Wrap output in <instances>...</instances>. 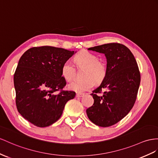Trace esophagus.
Segmentation results:
<instances>
[{"instance_id": "esophagus-1", "label": "esophagus", "mask_w": 158, "mask_h": 158, "mask_svg": "<svg viewBox=\"0 0 158 158\" xmlns=\"http://www.w3.org/2000/svg\"><path fill=\"white\" fill-rule=\"evenodd\" d=\"M84 94H80V93H77V95H76V96L77 97V98H81V97H83L84 96Z\"/></svg>"}]
</instances>
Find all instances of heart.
<instances>
[{
    "label": "heart",
    "mask_w": 158,
    "mask_h": 158,
    "mask_svg": "<svg viewBox=\"0 0 158 158\" xmlns=\"http://www.w3.org/2000/svg\"><path fill=\"white\" fill-rule=\"evenodd\" d=\"M74 63L79 68H85L83 81H75L68 85L69 89L78 93L90 90L94 87V82L99 83L103 80L106 74V65L99 60L96 55L87 51H82L74 58ZM61 75L67 81H71L75 77V69L69 60H66L61 67Z\"/></svg>",
    "instance_id": "heart-1"
}]
</instances>
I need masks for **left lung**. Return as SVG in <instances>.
I'll list each match as a JSON object with an SVG mask.
<instances>
[{
  "mask_svg": "<svg viewBox=\"0 0 158 158\" xmlns=\"http://www.w3.org/2000/svg\"><path fill=\"white\" fill-rule=\"evenodd\" d=\"M88 50L105 54L107 68L102 83L91 94L94 103L86 110L87 115L98 126L110 127L126 116L135 102L140 84L139 68L131 51L122 44L107 43Z\"/></svg>",
  "mask_w": 158,
  "mask_h": 158,
  "instance_id": "1",
  "label": "left lung"
}]
</instances>
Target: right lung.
<instances>
[{
	"instance_id": "obj_1",
	"label": "right lung",
	"mask_w": 158,
	"mask_h": 158,
	"mask_svg": "<svg viewBox=\"0 0 158 158\" xmlns=\"http://www.w3.org/2000/svg\"><path fill=\"white\" fill-rule=\"evenodd\" d=\"M75 52L37 47L29 48L19 59L14 75L16 105L19 114L35 126L56 122L67 102L75 97V92L63 90L67 83L61 75L63 64Z\"/></svg>"
}]
</instances>
